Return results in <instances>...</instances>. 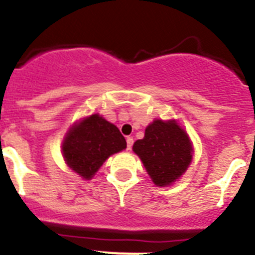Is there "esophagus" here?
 Returning a JSON list of instances; mask_svg holds the SVG:
<instances>
[{
    "mask_svg": "<svg viewBox=\"0 0 255 255\" xmlns=\"http://www.w3.org/2000/svg\"><path fill=\"white\" fill-rule=\"evenodd\" d=\"M132 141H134V140H132L131 136H128V138H126V149H128V150L131 149Z\"/></svg>",
    "mask_w": 255,
    "mask_h": 255,
    "instance_id": "obj_1",
    "label": "esophagus"
}]
</instances>
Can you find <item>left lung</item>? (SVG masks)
Instances as JSON below:
<instances>
[{"label": "left lung", "instance_id": "1", "mask_svg": "<svg viewBox=\"0 0 255 255\" xmlns=\"http://www.w3.org/2000/svg\"><path fill=\"white\" fill-rule=\"evenodd\" d=\"M155 185L176 181L191 162L189 136L175 121L154 120L132 145Z\"/></svg>", "mask_w": 255, "mask_h": 255}]
</instances>
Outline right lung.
I'll return each instance as SVG.
<instances>
[{
	"instance_id": "add662e5",
	"label": "right lung",
	"mask_w": 255,
	"mask_h": 255,
	"mask_svg": "<svg viewBox=\"0 0 255 255\" xmlns=\"http://www.w3.org/2000/svg\"><path fill=\"white\" fill-rule=\"evenodd\" d=\"M126 148V140L114 124L100 115H92L70 129L62 144L67 166L89 180L103 162Z\"/></svg>"
}]
</instances>
